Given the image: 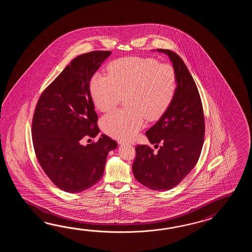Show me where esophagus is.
I'll return each instance as SVG.
<instances>
[{
  "instance_id": "34e87169",
  "label": "esophagus",
  "mask_w": 252,
  "mask_h": 252,
  "mask_svg": "<svg viewBox=\"0 0 252 252\" xmlns=\"http://www.w3.org/2000/svg\"><path fill=\"white\" fill-rule=\"evenodd\" d=\"M118 143L120 145H123V144H125V143H126V142H125V141H124V140H119Z\"/></svg>"
}]
</instances>
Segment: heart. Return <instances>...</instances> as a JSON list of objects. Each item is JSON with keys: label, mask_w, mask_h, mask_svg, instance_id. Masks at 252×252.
<instances>
[{"label": "heart", "mask_w": 252, "mask_h": 252, "mask_svg": "<svg viewBox=\"0 0 252 252\" xmlns=\"http://www.w3.org/2000/svg\"><path fill=\"white\" fill-rule=\"evenodd\" d=\"M177 72L169 64L151 58H124L108 66V75L92 76V98L102 112L112 111L125 96L127 109L105 115L101 121L105 133L116 139H133L146 118L156 121L171 106L177 91Z\"/></svg>", "instance_id": "1"}]
</instances>
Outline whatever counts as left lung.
<instances>
[{"label":"left lung","mask_w":252,"mask_h":252,"mask_svg":"<svg viewBox=\"0 0 252 252\" xmlns=\"http://www.w3.org/2000/svg\"><path fill=\"white\" fill-rule=\"evenodd\" d=\"M177 75V94L171 106L146 136L148 145H138L132 165L135 178L145 187L165 191L177 187L196 165L204 140V110L198 89L183 59L168 49Z\"/></svg>","instance_id":"left-lung-1"}]
</instances>
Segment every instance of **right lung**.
Returning <instances> with one entry per match:
<instances>
[{
    "label": "right lung",
    "instance_id": "add662e5",
    "mask_svg": "<svg viewBox=\"0 0 252 252\" xmlns=\"http://www.w3.org/2000/svg\"><path fill=\"white\" fill-rule=\"evenodd\" d=\"M111 51H91L71 61L42 92L33 114V147L38 163L56 187L80 193L103 175L108 152L117 142L100 129L90 93V80Z\"/></svg>",
    "mask_w": 252,
    "mask_h": 252
}]
</instances>
